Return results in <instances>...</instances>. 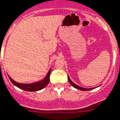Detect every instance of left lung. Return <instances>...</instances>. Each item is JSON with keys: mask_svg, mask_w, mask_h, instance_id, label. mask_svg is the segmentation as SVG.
<instances>
[{"mask_svg": "<svg viewBox=\"0 0 120 120\" xmlns=\"http://www.w3.org/2000/svg\"><path fill=\"white\" fill-rule=\"evenodd\" d=\"M68 80H69V82H70V84L73 86L74 88H76V89H79L80 90H82V91H86V90H92V89H94V88H95L96 87H94V88H82V87H81V86H78V85H77L76 84H75L74 82H72L71 81V79H70V78H69V76H68Z\"/></svg>", "mask_w": 120, "mask_h": 120, "instance_id": "1", "label": "left lung"}]
</instances>
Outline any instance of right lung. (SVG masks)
<instances>
[{
    "label": "right lung",
    "mask_w": 120,
    "mask_h": 120,
    "mask_svg": "<svg viewBox=\"0 0 120 120\" xmlns=\"http://www.w3.org/2000/svg\"><path fill=\"white\" fill-rule=\"evenodd\" d=\"M51 73V69L49 70L48 72L47 73L46 77L42 79L41 81H38V82H32V83H20L15 81L11 78L10 76L8 75L9 78L12 82L13 85L19 88L20 89L23 90L25 91H28V92H37L39 90L43 89L46 86L49 81V76Z\"/></svg>",
    "instance_id": "obj_1"
}]
</instances>
